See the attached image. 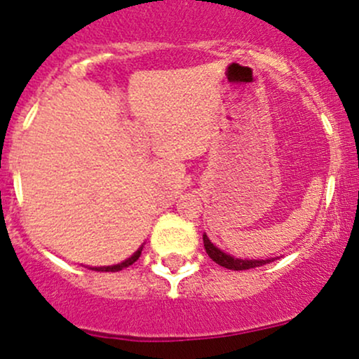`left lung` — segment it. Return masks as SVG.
<instances>
[{
	"label": "left lung",
	"instance_id": "obj_1",
	"mask_svg": "<svg viewBox=\"0 0 359 359\" xmlns=\"http://www.w3.org/2000/svg\"><path fill=\"white\" fill-rule=\"evenodd\" d=\"M203 242H204V249H206L208 255L215 261L216 264H219L222 267H226V269L231 271H245V269H254V267H261L264 264L271 262L273 259H237L233 255L224 254L223 250H219L218 247L212 245L211 240L208 238V235H203Z\"/></svg>",
	"mask_w": 359,
	"mask_h": 359
}]
</instances>
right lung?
<instances>
[{"label":"right lung","instance_id":"add662e5","mask_svg":"<svg viewBox=\"0 0 359 359\" xmlns=\"http://www.w3.org/2000/svg\"><path fill=\"white\" fill-rule=\"evenodd\" d=\"M141 250H143V247H140V249H137L135 254L131 255V257L129 259H126L124 262H121V264H116V266H104V267H92V269H95V271H105V273H116V271H121V269H124V267H129L131 266V264H135L137 259H140V255H141Z\"/></svg>","mask_w":359,"mask_h":359}]
</instances>
